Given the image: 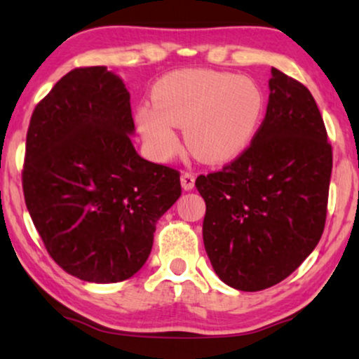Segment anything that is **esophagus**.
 <instances>
[{
    "label": "esophagus",
    "instance_id": "obj_1",
    "mask_svg": "<svg viewBox=\"0 0 359 359\" xmlns=\"http://www.w3.org/2000/svg\"><path fill=\"white\" fill-rule=\"evenodd\" d=\"M180 182H182V187H184L185 190H191L193 187H195V174L184 172L180 177Z\"/></svg>",
    "mask_w": 359,
    "mask_h": 359
}]
</instances>
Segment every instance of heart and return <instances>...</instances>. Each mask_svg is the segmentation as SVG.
<instances>
[{"label":"heart","mask_w":359,"mask_h":359,"mask_svg":"<svg viewBox=\"0 0 359 359\" xmlns=\"http://www.w3.org/2000/svg\"><path fill=\"white\" fill-rule=\"evenodd\" d=\"M155 105L139 108L142 135L158 158L179 150L175 126L198 158L209 163L236 156L251 144L264 116L265 97L252 79L233 73L182 70L156 84Z\"/></svg>","instance_id":"obj_1"}]
</instances>
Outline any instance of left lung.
<instances>
[{
	"label": "left lung",
	"instance_id": "obj_1",
	"mask_svg": "<svg viewBox=\"0 0 359 359\" xmlns=\"http://www.w3.org/2000/svg\"><path fill=\"white\" fill-rule=\"evenodd\" d=\"M270 97L249 147L198 175L203 241L214 271L240 291L275 286L309 257L327 214L332 147L310 90L271 68Z\"/></svg>",
	"mask_w": 359,
	"mask_h": 359
}]
</instances>
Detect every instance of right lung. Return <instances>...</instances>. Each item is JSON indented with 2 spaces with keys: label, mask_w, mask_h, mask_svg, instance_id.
<instances>
[{
  "label": "right lung",
  "mask_w": 359,
  "mask_h": 359,
  "mask_svg": "<svg viewBox=\"0 0 359 359\" xmlns=\"http://www.w3.org/2000/svg\"><path fill=\"white\" fill-rule=\"evenodd\" d=\"M130 97L107 67H78L33 110L22 170L48 254L83 281L118 283L149 259L182 193L177 169L137 155Z\"/></svg>",
  "instance_id": "1"
}]
</instances>
